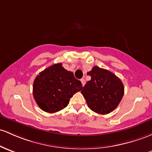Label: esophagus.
Masks as SVG:
<instances>
[{
	"mask_svg": "<svg viewBox=\"0 0 152 152\" xmlns=\"http://www.w3.org/2000/svg\"><path fill=\"white\" fill-rule=\"evenodd\" d=\"M81 84H82L83 86H84V85H85V84H86V81H85L84 79H81Z\"/></svg>",
	"mask_w": 152,
	"mask_h": 152,
	"instance_id": "esophagus-1",
	"label": "esophagus"
}]
</instances>
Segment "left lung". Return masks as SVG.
Here are the masks:
<instances>
[{"instance_id":"obj_1","label":"left lung","mask_w":152,"mask_h":152,"mask_svg":"<svg viewBox=\"0 0 152 152\" xmlns=\"http://www.w3.org/2000/svg\"><path fill=\"white\" fill-rule=\"evenodd\" d=\"M91 80L81 90L88 107L101 115L111 113L118 107L124 94L121 80L108 70L94 66L87 73Z\"/></svg>"}]
</instances>
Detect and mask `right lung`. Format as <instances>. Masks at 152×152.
<instances>
[{
    "label": "right lung",
    "instance_id": "right-lung-1",
    "mask_svg": "<svg viewBox=\"0 0 152 152\" xmlns=\"http://www.w3.org/2000/svg\"><path fill=\"white\" fill-rule=\"evenodd\" d=\"M81 82L71 71L56 63L37 76L33 84V96L43 111L54 113L65 108L73 95L82 89Z\"/></svg>",
    "mask_w": 152,
    "mask_h": 152
}]
</instances>
